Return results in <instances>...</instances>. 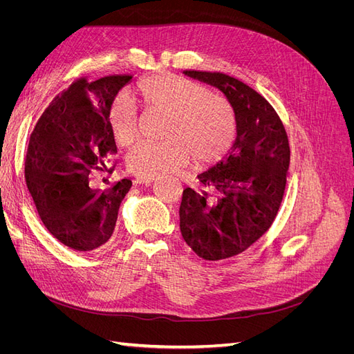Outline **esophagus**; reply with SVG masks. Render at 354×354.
Instances as JSON below:
<instances>
[{"label":"esophagus","instance_id":"34e87169","mask_svg":"<svg viewBox=\"0 0 354 354\" xmlns=\"http://www.w3.org/2000/svg\"><path fill=\"white\" fill-rule=\"evenodd\" d=\"M153 180H155V177H137L136 183H138V185H151Z\"/></svg>","mask_w":354,"mask_h":354}]
</instances>
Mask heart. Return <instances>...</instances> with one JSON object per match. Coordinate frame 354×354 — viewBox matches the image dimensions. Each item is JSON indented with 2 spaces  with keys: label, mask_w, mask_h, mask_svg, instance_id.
I'll return each instance as SVG.
<instances>
[{
  "label": "heart",
  "mask_w": 354,
  "mask_h": 354,
  "mask_svg": "<svg viewBox=\"0 0 354 354\" xmlns=\"http://www.w3.org/2000/svg\"><path fill=\"white\" fill-rule=\"evenodd\" d=\"M133 91L146 115H164L159 124L162 138L138 145L127 156V167L134 176H164L185 167L190 159L199 167L216 164L236 140L238 118L233 104L207 85L159 72L138 80ZM106 115L121 147L138 140V113L130 99H112Z\"/></svg>",
  "instance_id": "obj_1"
}]
</instances>
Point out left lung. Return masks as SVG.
<instances>
[{
    "label": "left lung",
    "mask_w": 354,
    "mask_h": 354,
    "mask_svg": "<svg viewBox=\"0 0 354 354\" xmlns=\"http://www.w3.org/2000/svg\"><path fill=\"white\" fill-rule=\"evenodd\" d=\"M217 87L233 104L238 136L230 152L185 189L180 230L199 257L211 261L248 250L270 229L283 199L289 140L273 106L250 85L221 72L187 69Z\"/></svg>",
    "instance_id": "left-lung-1"
}]
</instances>
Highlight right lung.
<instances>
[{
  "mask_svg": "<svg viewBox=\"0 0 354 354\" xmlns=\"http://www.w3.org/2000/svg\"><path fill=\"white\" fill-rule=\"evenodd\" d=\"M131 75L97 81L82 77L57 94L29 138L25 180L41 221L63 245L93 251L112 236L118 211L131 178L91 186L94 171L118 152L108 122V106ZM116 164L106 169L113 173Z\"/></svg>",
  "mask_w": 354,
  "mask_h": 354,
  "instance_id": "right-lung-1",
  "label": "right lung"
}]
</instances>
